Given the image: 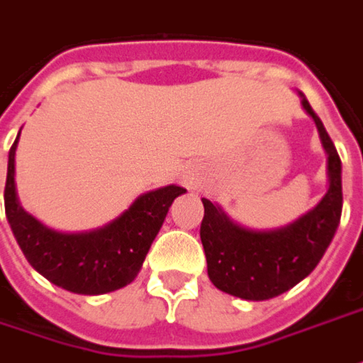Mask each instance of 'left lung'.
Wrapping results in <instances>:
<instances>
[{
    "label": "left lung",
    "instance_id": "obj_1",
    "mask_svg": "<svg viewBox=\"0 0 363 363\" xmlns=\"http://www.w3.org/2000/svg\"><path fill=\"white\" fill-rule=\"evenodd\" d=\"M301 104L316 123L328 155V190L316 206L293 224L257 232L234 224L202 199L204 218L200 240L204 245L208 277L214 287L245 301H267L293 289L323 259L342 216V163L320 118L301 94Z\"/></svg>",
    "mask_w": 363,
    "mask_h": 363
}]
</instances>
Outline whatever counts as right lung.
I'll return each instance as SVG.
<instances>
[{
	"mask_svg": "<svg viewBox=\"0 0 363 363\" xmlns=\"http://www.w3.org/2000/svg\"><path fill=\"white\" fill-rule=\"evenodd\" d=\"M21 133V129H19ZM9 149L5 216L23 255L45 279L78 295H104L138 277L169 208L186 192L177 184L141 194L113 222L94 232L62 234L27 214L15 194V149Z\"/></svg>",
	"mask_w": 363,
	"mask_h": 363,
	"instance_id": "add662e5",
	"label": "right lung"
}]
</instances>
